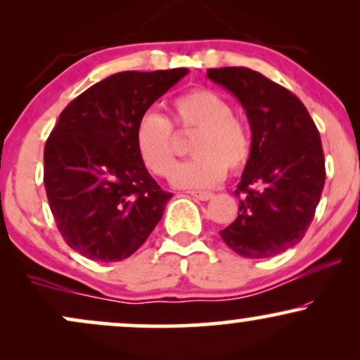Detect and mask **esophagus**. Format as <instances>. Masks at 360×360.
Here are the masks:
<instances>
[{"mask_svg": "<svg viewBox=\"0 0 360 360\" xmlns=\"http://www.w3.org/2000/svg\"><path fill=\"white\" fill-rule=\"evenodd\" d=\"M191 196L196 198V200H200V201H208V200H212L214 194L208 193V191H193Z\"/></svg>", "mask_w": 360, "mask_h": 360, "instance_id": "1", "label": "esophagus"}]
</instances>
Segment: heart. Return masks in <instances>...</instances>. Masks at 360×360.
Wrapping results in <instances>:
<instances>
[{
  "mask_svg": "<svg viewBox=\"0 0 360 360\" xmlns=\"http://www.w3.org/2000/svg\"><path fill=\"white\" fill-rule=\"evenodd\" d=\"M172 118L183 130H198L189 152L193 159L172 171L171 183L184 189H208L249 162L252 142L247 127L233 117L232 105L212 89H193L172 101ZM135 146L142 162L157 176H167L176 160L171 122L147 111L135 127Z\"/></svg>",
  "mask_w": 360,
  "mask_h": 360,
  "instance_id": "b5f03b06",
  "label": "heart"
}]
</instances>
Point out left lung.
<instances>
[{
	"label": "left lung",
	"instance_id": "8db88e82",
	"mask_svg": "<svg viewBox=\"0 0 360 360\" xmlns=\"http://www.w3.org/2000/svg\"><path fill=\"white\" fill-rule=\"evenodd\" d=\"M245 110L252 131L249 162L237 186L238 217L220 235L242 257L266 259L307 233L325 186L318 128L291 91L247 68L208 69Z\"/></svg>",
	"mask_w": 360,
	"mask_h": 360
}]
</instances>
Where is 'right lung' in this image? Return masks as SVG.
I'll use <instances>...</instances> for the list:
<instances>
[{
  "label": "right lung",
  "instance_id": "right-lung-1",
  "mask_svg": "<svg viewBox=\"0 0 360 360\" xmlns=\"http://www.w3.org/2000/svg\"><path fill=\"white\" fill-rule=\"evenodd\" d=\"M188 69L125 71L91 86L60 113L44 150V184L57 229L98 262L130 257L172 193L148 174L135 146L140 117Z\"/></svg>",
  "mask_w": 360,
  "mask_h": 360
}]
</instances>
